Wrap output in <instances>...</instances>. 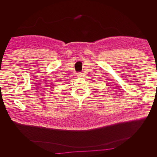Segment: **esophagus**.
Segmentation results:
<instances>
[{"label":"esophagus","instance_id":"esophagus-1","mask_svg":"<svg viewBox=\"0 0 157 157\" xmlns=\"http://www.w3.org/2000/svg\"><path fill=\"white\" fill-rule=\"evenodd\" d=\"M77 77H82V76H83V75H84V73H82V72H79V73H77Z\"/></svg>","mask_w":157,"mask_h":157}]
</instances>
